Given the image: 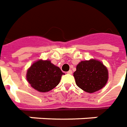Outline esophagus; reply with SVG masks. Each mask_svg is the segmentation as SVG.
Segmentation results:
<instances>
[{
  "label": "esophagus",
  "instance_id": "obj_1",
  "mask_svg": "<svg viewBox=\"0 0 127 127\" xmlns=\"http://www.w3.org/2000/svg\"><path fill=\"white\" fill-rule=\"evenodd\" d=\"M67 73L68 74H72V71L70 70H69L68 72H67Z\"/></svg>",
  "mask_w": 127,
  "mask_h": 127
}]
</instances>
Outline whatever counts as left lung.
<instances>
[{"label":"left lung","instance_id":"obj_1","mask_svg":"<svg viewBox=\"0 0 127 127\" xmlns=\"http://www.w3.org/2000/svg\"><path fill=\"white\" fill-rule=\"evenodd\" d=\"M76 84L87 93H94L102 89L108 82V72L102 63L95 60L82 61L74 72Z\"/></svg>","mask_w":127,"mask_h":127}]
</instances>
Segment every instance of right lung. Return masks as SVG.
<instances>
[{
	"mask_svg": "<svg viewBox=\"0 0 127 127\" xmlns=\"http://www.w3.org/2000/svg\"><path fill=\"white\" fill-rule=\"evenodd\" d=\"M64 74L49 60H38L27 71L26 78L31 87L39 92H48L60 83Z\"/></svg>",
	"mask_w": 127,
	"mask_h": 127,
	"instance_id": "right-lung-1",
	"label": "right lung"
}]
</instances>
